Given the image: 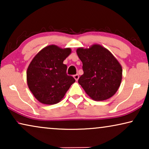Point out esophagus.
<instances>
[{
  "label": "esophagus",
  "instance_id": "obj_1",
  "mask_svg": "<svg viewBox=\"0 0 149 149\" xmlns=\"http://www.w3.org/2000/svg\"><path fill=\"white\" fill-rule=\"evenodd\" d=\"M74 79H75V80H76V81H78V79H79V74H77L74 75Z\"/></svg>",
  "mask_w": 149,
  "mask_h": 149
}]
</instances>
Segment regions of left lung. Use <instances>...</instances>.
I'll use <instances>...</instances> for the list:
<instances>
[{
    "mask_svg": "<svg viewBox=\"0 0 149 149\" xmlns=\"http://www.w3.org/2000/svg\"><path fill=\"white\" fill-rule=\"evenodd\" d=\"M83 74L78 82L91 99L103 101L117 92L122 80V67L113 54L100 45L77 49Z\"/></svg>",
    "mask_w": 149,
    "mask_h": 149,
    "instance_id": "1",
    "label": "left lung"
}]
</instances>
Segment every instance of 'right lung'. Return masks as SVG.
<instances>
[{
    "label": "right lung",
    "instance_id": "1",
    "mask_svg": "<svg viewBox=\"0 0 149 149\" xmlns=\"http://www.w3.org/2000/svg\"><path fill=\"white\" fill-rule=\"evenodd\" d=\"M71 53L70 48L62 49L52 45L40 50L28 67L26 76L30 90L35 98L44 104L60 102L75 82L66 74L63 62Z\"/></svg>",
    "mask_w": 149,
    "mask_h": 149
}]
</instances>
